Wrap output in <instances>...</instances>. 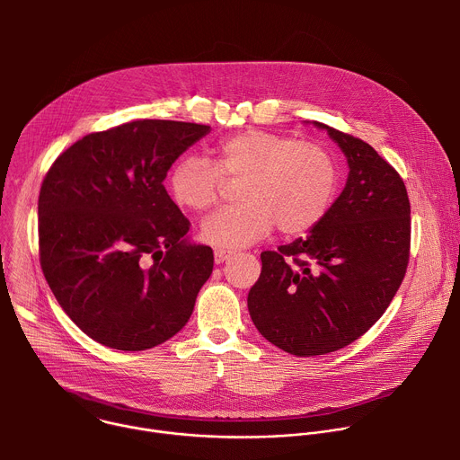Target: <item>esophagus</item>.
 Returning a JSON list of instances; mask_svg holds the SVG:
<instances>
[{
  "label": "esophagus",
  "mask_w": 460,
  "mask_h": 460,
  "mask_svg": "<svg viewBox=\"0 0 460 460\" xmlns=\"http://www.w3.org/2000/svg\"><path fill=\"white\" fill-rule=\"evenodd\" d=\"M231 254H233V251H227V249H215V261H217V264H222V261H226Z\"/></svg>",
  "instance_id": "34e87169"
}]
</instances>
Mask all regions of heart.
I'll use <instances>...</instances> for the list:
<instances>
[{"label": "heart", "mask_w": 460, "mask_h": 460, "mask_svg": "<svg viewBox=\"0 0 460 460\" xmlns=\"http://www.w3.org/2000/svg\"><path fill=\"white\" fill-rule=\"evenodd\" d=\"M226 176L243 181V206L209 217L202 238L227 249L258 242L275 224L289 236L311 231L330 209L337 189L335 162L318 144L243 130L218 144V164L194 155L178 158L169 172V192L180 208L206 211L218 204Z\"/></svg>", "instance_id": "b5f03b06"}]
</instances>
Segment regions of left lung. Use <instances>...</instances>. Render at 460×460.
I'll list each match as a JSON object with an SVG mask.
<instances>
[{
  "label": "left lung",
  "instance_id": "8db88e82",
  "mask_svg": "<svg viewBox=\"0 0 460 460\" xmlns=\"http://www.w3.org/2000/svg\"><path fill=\"white\" fill-rule=\"evenodd\" d=\"M348 160L339 199L304 238L260 254L247 295L260 335L296 357L349 346L384 314L410 260V200L399 176L366 142L313 121Z\"/></svg>",
  "mask_w": 460,
  "mask_h": 460
}]
</instances>
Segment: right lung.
<instances>
[{
	"instance_id": "1",
	"label": "right lung",
	"mask_w": 460,
	"mask_h": 460,
	"mask_svg": "<svg viewBox=\"0 0 460 460\" xmlns=\"http://www.w3.org/2000/svg\"><path fill=\"white\" fill-rule=\"evenodd\" d=\"M209 125L137 119L61 153L38 200L40 261L61 309L93 341L121 351L174 337L213 273L209 245L164 180Z\"/></svg>"
}]
</instances>
